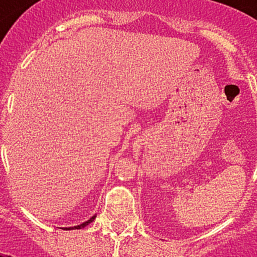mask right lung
Returning <instances> with one entry per match:
<instances>
[{
	"label": "right lung",
	"instance_id": "right-lung-1",
	"mask_svg": "<svg viewBox=\"0 0 257 257\" xmlns=\"http://www.w3.org/2000/svg\"><path fill=\"white\" fill-rule=\"evenodd\" d=\"M95 219V216H91L90 219L87 220V222H84V223H81V225H77V226H73V227H64V229L66 230H72V229H81V227H85V226L88 225V223H91L92 220Z\"/></svg>",
	"mask_w": 257,
	"mask_h": 257
}]
</instances>
